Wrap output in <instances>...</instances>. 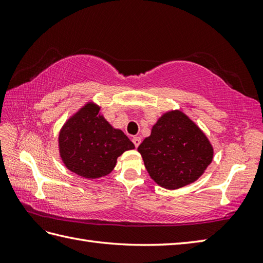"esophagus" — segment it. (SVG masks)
Returning a JSON list of instances; mask_svg holds the SVG:
<instances>
[{"label": "esophagus", "instance_id": "esophagus-1", "mask_svg": "<svg viewBox=\"0 0 263 263\" xmlns=\"http://www.w3.org/2000/svg\"><path fill=\"white\" fill-rule=\"evenodd\" d=\"M132 142L136 146V148H138L139 146H140V143H141V139L139 138V137H135V138L132 139Z\"/></svg>", "mask_w": 263, "mask_h": 263}]
</instances>
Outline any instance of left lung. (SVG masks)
Here are the masks:
<instances>
[{"label":"left lung","instance_id":"1","mask_svg":"<svg viewBox=\"0 0 263 263\" xmlns=\"http://www.w3.org/2000/svg\"><path fill=\"white\" fill-rule=\"evenodd\" d=\"M138 152L150 177L158 185L170 190L197 181L214 156V149L204 133L178 110L160 117Z\"/></svg>","mask_w":263,"mask_h":263}]
</instances>
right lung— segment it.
Returning a JSON list of instances; mask_svg holds the SVG:
<instances>
[{"label":"right lung","instance_id":"obj_1","mask_svg":"<svg viewBox=\"0 0 263 263\" xmlns=\"http://www.w3.org/2000/svg\"><path fill=\"white\" fill-rule=\"evenodd\" d=\"M98 113V106L88 103L65 123L59 137L60 155L66 168L86 178L109 174L117 157L135 149L124 133L111 127Z\"/></svg>","mask_w":263,"mask_h":263}]
</instances>
